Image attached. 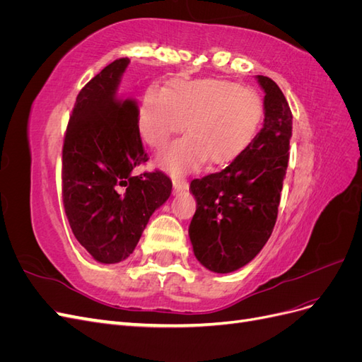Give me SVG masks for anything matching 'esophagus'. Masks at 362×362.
<instances>
[{
    "label": "esophagus",
    "mask_w": 362,
    "mask_h": 362,
    "mask_svg": "<svg viewBox=\"0 0 362 362\" xmlns=\"http://www.w3.org/2000/svg\"><path fill=\"white\" fill-rule=\"evenodd\" d=\"M189 189V182L185 180H173V192L180 193Z\"/></svg>",
    "instance_id": "34e87169"
}]
</instances>
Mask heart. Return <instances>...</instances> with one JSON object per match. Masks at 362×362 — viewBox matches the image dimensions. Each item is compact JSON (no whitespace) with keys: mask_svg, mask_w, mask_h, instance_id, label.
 Instances as JSON below:
<instances>
[{"mask_svg":"<svg viewBox=\"0 0 362 362\" xmlns=\"http://www.w3.org/2000/svg\"><path fill=\"white\" fill-rule=\"evenodd\" d=\"M262 117L264 103L254 89L217 78H175L168 89L145 92L137 129L148 146L160 151L187 120L189 133L158 158L160 166L178 178L198 170L208 158L217 166L237 160L255 140Z\"/></svg>","mask_w":362,"mask_h":362,"instance_id":"1","label":"heart"}]
</instances>
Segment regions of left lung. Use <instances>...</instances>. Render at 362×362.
<instances>
[{"label": "left lung", "instance_id": "8db88e82", "mask_svg": "<svg viewBox=\"0 0 362 362\" xmlns=\"http://www.w3.org/2000/svg\"><path fill=\"white\" fill-rule=\"evenodd\" d=\"M257 80L266 96L264 124L255 140L223 170L190 184L196 199L190 242L194 257L216 273H231L254 259L278 217L293 115L275 81L264 75Z\"/></svg>", "mask_w": 362, "mask_h": 362}]
</instances>
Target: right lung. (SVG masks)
Wrapping results in <instances>:
<instances>
[{"label":"right lung","mask_w":362,"mask_h":362,"mask_svg":"<svg viewBox=\"0 0 362 362\" xmlns=\"http://www.w3.org/2000/svg\"><path fill=\"white\" fill-rule=\"evenodd\" d=\"M129 59H117L80 90L64 134L62 194L75 238L103 264L127 259L172 181L160 170L134 175L148 161L137 129V103L122 100Z\"/></svg>","instance_id":"right-lung-1"}]
</instances>
